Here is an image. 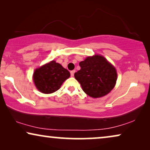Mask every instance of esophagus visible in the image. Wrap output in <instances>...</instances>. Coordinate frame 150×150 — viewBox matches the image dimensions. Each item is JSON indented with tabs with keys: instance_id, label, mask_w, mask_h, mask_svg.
Here are the masks:
<instances>
[{
	"instance_id": "esophagus-1",
	"label": "esophagus",
	"mask_w": 150,
	"mask_h": 150,
	"mask_svg": "<svg viewBox=\"0 0 150 150\" xmlns=\"http://www.w3.org/2000/svg\"><path fill=\"white\" fill-rule=\"evenodd\" d=\"M74 73H75V70H71L70 71V74H71V76H74Z\"/></svg>"
}]
</instances>
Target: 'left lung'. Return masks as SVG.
Segmentation results:
<instances>
[{
  "mask_svg": "<svg viewBox=\"0 0 150 150\" xmlns=\"http://www.w3.org/2000/svg\"><path fill=\"white\" fill-rule=\"evenodd\" d=\"M79 65L81 69L74 74V77L90 97H103L114 88L117 79V71L103 56L88 57Z\"/></svg>",
  "mask_w": 150,
  "mask_h": 150,
  "instance_id": "1",
  "label": "left lung"
}]
</instances>
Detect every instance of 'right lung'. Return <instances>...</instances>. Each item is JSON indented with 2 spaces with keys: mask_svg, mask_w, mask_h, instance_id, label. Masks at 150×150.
I'll use <instances>...</instances> for the list:
<instances>
[{
  "mask_svg": "<svg viewBox=\"0 0 150 150\" xmlns=\"http://www.w3.org/2000/svg\"><path fill=\"white\" fill-rule=\"evenodd\" d=\"M70 73L55 61H52L36 69L33 73L35 87L43 93H52L61 87Z\"/></svg>",
  "mask_w": 150,
  "mask_h": 150,
  "instance_id": "right-lung-1",
  "label": "right lung"
}]
</instances>
